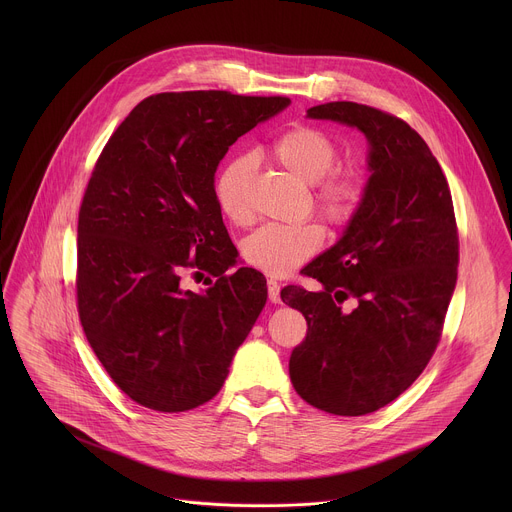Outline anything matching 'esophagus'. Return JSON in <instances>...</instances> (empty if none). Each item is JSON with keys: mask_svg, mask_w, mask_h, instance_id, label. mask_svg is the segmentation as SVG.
Segmentation results:
<instances>
[{"mask_svg": "<svg viewBox=\"0 0 512 512\" xmlns=\"http://www.w3.org/2000/svg\"><path fill=\"white\" fill-rule=\"evenodd\" d=\"M279 289H281V285H279L275 279H267V294H269V302H273V304H279V302H281Z\"/></svg>", "mask_w": 512, "mask_h": 512, "instance_id": "esophagus-1", "label": "esophagus"}]
</instances>
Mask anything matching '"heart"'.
<instances>
[{
  "label": "heart",
  "mask_w": 512,
  "mask_h": 512,
  "mask_svg": "<svg viewBox=\"0 0 512 512\" xmlns=\"http://www.w3.org/2000/svg\"><path fill=\"white\" fill-rule=\"evenodd\" d=\"M271 158L304 184H314L312 204L332 225H346L364 198V174L356 166H334L336 139L320 127L296 125L277 135L269 148ZM255 160L237 156L229 160L214 182L218 208L235 225L253 221L251 184ZM324 243L318 223H269L251 233L243 243L245 261L271 275L283 277L310 261Z\"/></svg>",
  "instance_id": "b5f03b06"
}]
</instances>
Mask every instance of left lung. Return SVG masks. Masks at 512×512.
Returning a JSON list of instances; mask_svg holds the SVG:
<instances>
[{
    "instance_id": "obj_1",
    "label": "left lung",
    "mask_w": 512,
    "mask_h": 512,
    "mask_svg": "<svg viewBox=\"0 0 512 512\" xmlns=\"http://www.w3.org/2000/svg\"><path fill=\"white\" fill-rule=\"evenodd\" d=\"M308 117L367 135L371 176L340 241L304 267L324 289H281L308 322L289 379L310 405L356 417L395 401L433 356L458 279V227L442 166L403 119L352 101Z\"/></svg>"
}]
</instances>
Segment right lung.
I'll return each mask as SVG.
<instances>
[{"label":"right lung","mask_w":512,"mask_h":512,"mask_svg":"<svg viewBox=\"0 0 512 512\" xmlns=\"http://www.w3.org/2000/svg\"><path fill=\"white\" fill-rule=\"evenodd\" d=\"M289 105L229 91L160 93L115 129L79 212L77 306L85 336L135 403L194 409L221 391L267 302V281L237 263L214 196L231 145ZM217 277L182 290L184 268Z\"/></svg>","instance_id":"1"}]
</instances>
